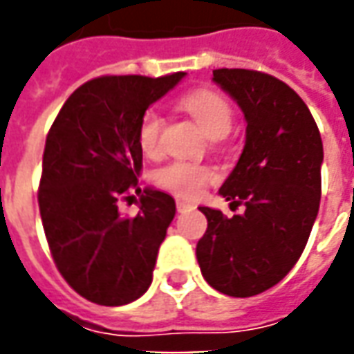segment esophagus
I'll list each match as a JSON object with an SVG mask.
<instances>
[{"instance_id":"esophagus-1","label":"esophagus","mask_w":354,"mask_h":354,"mask_svg":"<svg viewBox=\"0 0 354 354\" xmlns=\"http://www.w3.org/2000/svg\"><path fill=\"white\" fill-rule=\"evenodd\" d=\"M176 208H178V212H187V210H193V205H189V203H185V201H176Z\"/></svg>"}]
</instances>
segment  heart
<instances>
[{
    "label": "heart",
    "instance_id": "1",
    "mask_svg": "<svg viewBox=\"0 0 354 354\" xmlns=\"http://www.w3.org/2000/svg\"><path fill=\"white\" fill-rule=\"evenodd\" d=\"M180 108L187 111L193 117V121L199 124L201 131L208 138L223 136L230 131L233 121L230 102L222 94L210 91V88H199L193 93L185 94L180 100ZM161 131L162 119L155 109H147L140 117L138 138L140 149L147 157H157L161 153ZM214 170L207 165L192 161H172L165 165L155 172V184L167 189L182 199H195L208 184L214 182Z\"/></svg>",
    "mask_w": 354,
    "mask_h": 354
}]
</instances>
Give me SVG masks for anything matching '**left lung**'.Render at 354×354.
Wrapping results in <instances>:
<instances>
[{
	"instance_id": "left-lung-1",
	"label": "left lung",
	"mask_w": 354,
	"mask_h": 354,
	"mask_svg": "<svg viewBox=\"0 0 354 354\" xmlns=\"http://www.w3.org/2000/svg\"><path fill=\"white\" fill-rule=\"evenodd\" d=\"M212 81L246 119L245 149L220 187L245 212L199 208L208 227L197 261L212 288L250 297L281 282L304 252L319 214L322 140L305 102L273 75L222 68Z\"/></svg>"
}]
</instances>
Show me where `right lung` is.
Returning <instances> with one entry per match:
<instances>
[{
	"instance_id": "right-lung-1",
	"label": "right lung",
	"mask_w": 354,
	"mask_h": 354,
	"mask_svg": "<svg viewBox=\"0 0 354 354\" xmlns=\"http://www.w3.org/2000/svg\"><path fill=\"white\" fill-rule=\"evenodd\" d=\"M185 73L162 77L102 75L75 88L58 111L43 151L39 214L53 260L80 296L98 305H127L151 284L159 246L176 203L138 187L140 117ZM140 195L139 214L118 201Z\"/></svg>"
}]
</instances>
